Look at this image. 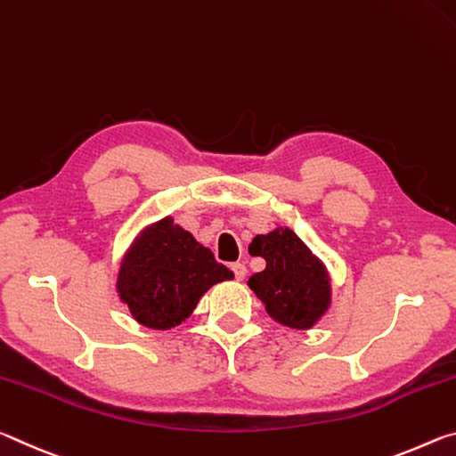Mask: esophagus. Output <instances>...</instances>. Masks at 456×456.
I'll use <instances>...</instances> for the list:
<instances>
[{
    "label": "esophagus",
    "instance_id": "obj_1",
    "mask_svg": "<svg viewBox=\"0 0 456 456\" xmlns=\"http://www.w3.org/2000/svg\"><path fill=\"white\" fill-rule=\"evenodd\" d=\"M230 268H232L236 281H242L246 277V266L242 263H232L230 265Z\"/></svg>",
    "mask_w": 456,
    "mask_h": 456
}]
</instances>
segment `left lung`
Segmentation results:
<instances>
[{
    "instance_id": "obj_1",
    "label": "left lung",
    "mask_w": 456,
    "mask_h": 456,
    "mask_svg": "<svg viewBox=\"0 0 456 456\" xmlns=\"http://www.w3.org/2000/svg\"><path fill=\"white\" fill-rule=\"evenodd\" d=\"M250 246L255 256L266 260L265 271L252 274L248 287L268 315L290 330H311L331 305L325 265L293 230L282 226L256 236Z\"/></svg>"
}]
</instances>
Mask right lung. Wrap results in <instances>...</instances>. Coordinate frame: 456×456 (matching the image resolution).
Listing matches in <instances>:
<instances>
[{
    "label": "right lung",
    "mask_w": 456,
    "mask_h": 456,
    "mask_svg": "<svg viewBox=\"0 0 456 456\" xmlns=\"http://www.w3.org/2000/svg\"><path fill=\"white\" fill-rule=\"evenodd\" d=\"M230 279L232 271L167 216L141 230L125 252L117 293L133 319L166 331L191 315L208 289Z\"/></svg>",
    "instance_id": "right-lung-1"
}]
</instances>
